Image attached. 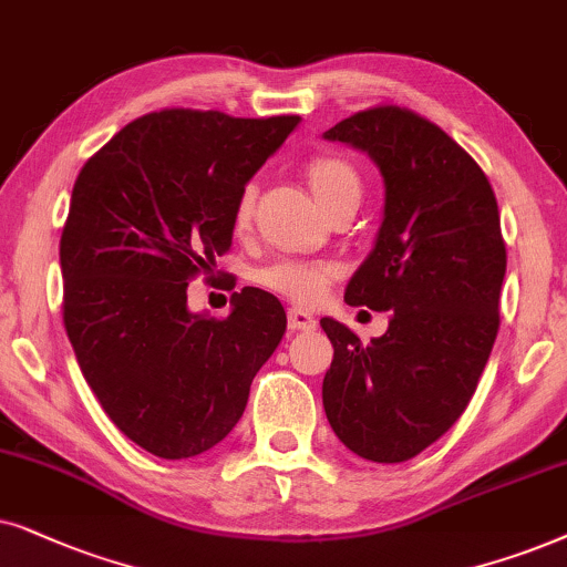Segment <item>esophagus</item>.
<instances>
[{
	"label": "esophagus",
	"instance_id": "34e87169",
	"mask_svg": "<svg viewBox=\"0 0 567 567\" xmlns=\"http://www.w3.org/2000/svg\"><path fill=\"white\" fill-rule=\"evenodd\" d=\"M288 327L292 331H311V329H316V319L308 311H303V308H290Z\"/></svg>",
	"mask_w": 567,
	"mask_h": 567
}]
</instances>
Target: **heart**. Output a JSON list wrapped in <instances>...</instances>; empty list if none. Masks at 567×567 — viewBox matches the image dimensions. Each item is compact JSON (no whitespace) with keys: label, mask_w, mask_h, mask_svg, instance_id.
<instances>
[{"label":"heart","mask_w":567,"mask_h":567,"mask_svg":"<svg viewBox=\"0 0 567 567\" xmlns=\"http://www.w3.org/2000/svg\"><path fill=\"white\" fill-rule=\"evenodd\" d=\"M306 181L321 202L323 209H329L334 202L344 196H360L362 184L358 171L350 161L339 155H316L306 165ZM256 205V188L246 184L240 188L236 207H233V225L236 230H246L251 225ZM337 275V267L331 261H303V259H277L256 271V282L277 296H285L296 303L311 306L327 296L331 277Z\"/></svg>","instance_id":"heart-1"}]
</instances>
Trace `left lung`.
Returning a JSON list of instances; mask_svg holds the SVG:
<instances>
[{
  "mask_svg": "<svg viewBox=\"0 0 567 567\" xmlns=\"http://www.w3.org/2000/svg\"><path fill=\"white\" fill-rule=\"evenodd\" d=\"M323 137L365 150L381 168L383 223L344 300L391 313L371 344L321 319L334 344L323 410L352 454L399 464L462 417L493 352L505 277L501 213L477 161L402 105L358 111Z\"/></svg>",
  "mask_w": 567,
  "mask_h": 567,
  "instance_id": "left-lung-1",
  "label": "left lung"
}]
</instances>
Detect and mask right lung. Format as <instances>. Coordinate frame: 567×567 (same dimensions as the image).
<instances>
[{
    "label": "right lung",
    "instance_id": "1",
    "mask_svg": "<svg viewBox=\"0 0 567 567\" xmlns=\"http://www.w3.org/2000/svg\"><path fill=\"white\" fill-rule=\"evenodd\" d=\"M298 121L163 109L126 124L74 181L59 244L64 329L105 414L153 456L217 446L288 329L259 288L233 292L225 319L188 311L186 288L215 277L240 188Z\"/></svg>",
    "mask_w": 567,
    "mask_h": 567
}]
</instances>
